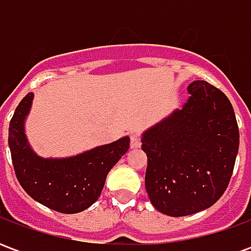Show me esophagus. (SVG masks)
<instances>
[{"mask_svg":"<svg viewBox=\"0 0 251 251\" xmlns=\"http://www.w3.org/2000/svg\"><path fill=\"white\" fill-rule=\"evenodd\" d=\"M141 147V141H140V137L137 134H131L130 136V148L131 149H138Z\"/></svg>","mask_w":251,"mask_h":251,"instance_id":"1","label":"esophagus"}]
</instances>
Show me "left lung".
Wrapping results in <instances>:
<instances>
[{
	"mask_svg": "<svg viewBox=\"0 0 251 251\" xmlns=\"http://www.w3.org/2000/svg\"><path fill=\"white\" fill-rule=\"evenodd\" d=\"M181 109L142 133L145 188L153 207L169 216L208 208L226 191L239 148L230 100L204 80L188 86Z\"/></svg>",
	"mask_w": 251,
	"mask_h": 251,
	"instance_id": "left-lung-1",
	"label": "left lung"
}]
</instances>
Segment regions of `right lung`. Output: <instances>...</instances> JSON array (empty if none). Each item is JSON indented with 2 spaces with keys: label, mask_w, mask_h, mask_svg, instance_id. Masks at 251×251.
<instances>
[{
  "label": "right lung",
  "mask_w": 251,
  "mask_h": 251,
  "mask_svg": "<svg viewBox=\"0 0 251 251\" xmlns=\"http://www.w3.org/2000/svg\"><path fill=\"white\" fill-rule=\"evenodd\" d=\"M33 93L26 94L9 124V148L17 180L26 194L40 204L63 214H77L94 204L103 189L110 169L129 149L130 138L70 157H41L25 134Z\"/></svg>",
  "instance_id": "1"
}]
</instances>
